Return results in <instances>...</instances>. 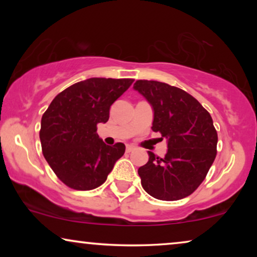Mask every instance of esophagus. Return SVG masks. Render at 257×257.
Here are the masks:
<instances>
[{"label": "esophagus", "instance_id": "1", "mask_svg": "<svg viewBox=\"0 0 257 257\" xmlns=\"http://www.w3.org/2000/svg\"><path fill=\"white\" fill-rule=\"evenodd\" d=\"M136 150V147L135 146H132V145H127L126 146V152L127 153H131V152H133V151Z\"/></svg>", "mask_w": 257, "mask_h": 257}]
</instances>
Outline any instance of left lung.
I'll use <instances>...</instances> for the list:
<instances>
[{
    "instance_id": "left-lung-1",
    "label": "left lung",
    "mask_w": 257,
    "mask_h": 257,
    "mask_svg": "<svg viewBox=\"0 0 257 257\" xmlns=\"http://www.w3.org/2000/svg\"><path fill=\"white\" fill-rule=\"evenodd\" d=\"M133 89L153 110L152 130L167 140V153L139 167L142 186L153 198L174 201L191 195L216 157L217 133L206 108L186 91L157 80H137Z\"/></svg>"
}]
</instances>
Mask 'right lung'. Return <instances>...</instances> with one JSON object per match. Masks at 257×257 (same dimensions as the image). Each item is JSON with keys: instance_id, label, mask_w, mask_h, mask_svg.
<instances>
[{"instance_id": "1", "label": "right lung", "mask_w": 257, "mask_h": 257, "mask_svg": "<svg viewBox=\"0 0 257 257\" xmlns=\"http://www.w3.org/2000/svg\"><path fill=\"white\" fill-rule=\"evenodd\" d=\"M133 79L89 78L54 98L41 120L43 156L59 180L77 191H90L106 181L125 145L108 146L97 135L106 122L111 105Z\"/></svg>"}]
</instances>
